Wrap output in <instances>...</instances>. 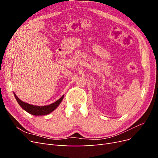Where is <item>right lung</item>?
<instances>
[{
	"instance_id": "add662e5",
	"label": "right lung",
	"mask_w": 158,
	"mask_h": 158,
	"mask_svg": "<svg viewBox=\"0 0 158 158\" xmlns=\"http://www.w3.org/2000/svg\"><path fill=\"white\" fill-rule=\"evenodd\" d=\"M14 97H15L16 99L17 102L23 110H25L26 111L33 114V115H35V116L46 115V114L51 113L59 106L61 102L63 101V98H64V95H63V96H62L59 99L57 100L56 102L49 105V106H34V105L29 104L22 101V100H20L17 97V95L14 92Z\"/></svg>"
}]
</instances>
